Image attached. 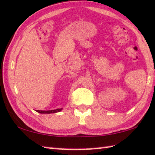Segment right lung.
Instances as JSON below:
<instances>
[{
    "mask_svg": "<svg viewBox=\"0 0 155 155\" xmlns=\"http://www.w3.org/2000/svg\"><path fill=\"white\" fill-rule=\"evenodd\" d=\"M63 108H58L55 110H36L38 113L41 114H51V113H56V112H60Z\"/></svg>",
    "mask_w": 155,
    "mask_h": 155,
    "instance_id": "1",
    "label": "right lung"
}]
</instances>
